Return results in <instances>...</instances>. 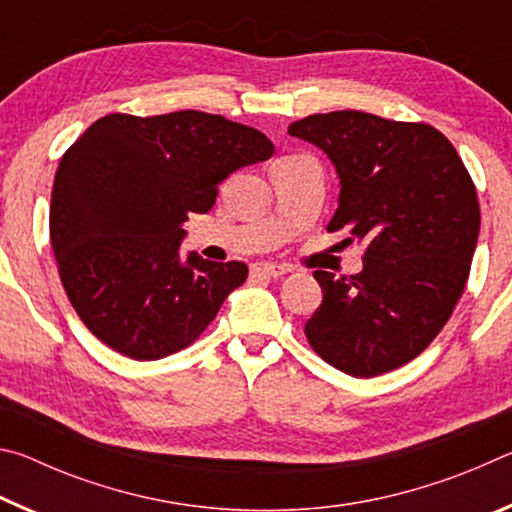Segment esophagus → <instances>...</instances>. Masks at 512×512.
I'll return each mask as SVG.
<instances>
[{
	"label": "esophagus",
	"mask_w": 512,
	"mask_h": 512,
	"mask_svg": "<svg viewBox=\"0 0 512 512\" xmlns=\"http://www.w3.org/2000/svg\"><path fill=\"white\" fill-rule=\"evenodd\" d=\"M291 271L289 266L284 264H271V262H262V264H255L250 268V275L253 277H266V280H277V277L287 275Z\"/></svg>",
	"instance_id": "1"
}]
</instances>
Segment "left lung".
<instances>
[{
    "label": "left lung",
    "mask_w": 512,
    "mask_h": 512,
    "mask_svg": "<svg viewBox=\"0 0 512 512\" xmlns=\"http://www.w3.org/2000/svg\"><path fill=\"white\" fill-rule=\"evenodd\" d=\"M289 135L318 146L339 176L327 230L363 241L357 275L316 271L323 302L305 334L329 366L377 377L427 348L470 275L481 212L463 160L427 124L361 110L309 115Z\"/></svg>",
    "instance_id": "obj_1"
}]
</instances>
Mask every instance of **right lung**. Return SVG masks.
Returning a JSON list of instances; mask_svg holds the SVG:
<instances>
[{"mask_svg": "<svg viewBox=\"0 0 512 512\" xmlns=\"http://www.w3.org/2000/svg\"><path fill=\"white\" fill-rule=\"evenodd\" d=\"M264 133L180 110L94 121L58 164L49 235L60 282L99 341L153 361L187 348L241 287L248 266L180 253L230 173L264 162Z\"/></svg>", "mask_w": 512, "mask_h": 512, "instance_id": "obj_1", "label": "right lung"}]
</instances>
